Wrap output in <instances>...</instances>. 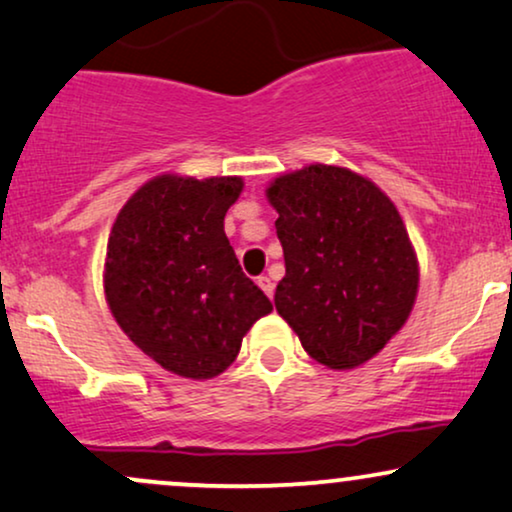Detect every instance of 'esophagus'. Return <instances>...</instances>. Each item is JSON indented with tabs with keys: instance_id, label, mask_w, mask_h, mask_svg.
<instances>
[{
	"instance_id": "esophagus-1",
	"label": "esophagus",
	"mask_w": 512,
	"mask_h": 512,
	"mask_svg": "<svg viewBox=\"0 0 512 512\" xmlns=\"http://www.w3.org/2000/svg\"><path fill=\"white\" fill-rule=\"evenodd\" d=\"M256 285L263 289V294H266L268 299H273V294H275V282L270 280L268 275H261V277H258V280H256Z\"/></svg>"
}]
</instances>
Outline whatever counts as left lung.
Wrapping results in <instances>:
<instances>
[{"mask_svg": "<svg viewBox=\"0 0 512 512\" xmlns=\"http://www.w3.org/2000/svg\"><path fill=\"white\" fill-rule=\"evenodd\" d=\"M266 197L285 251L277 313L330 370L368 363L406 325L420 285L394 201L365 175L327 163L280 175Z\"/></svg>", "mask_w": 512, "mask_h": 512, "instance_id": "8db88e82", "label": "left lung"}]
</instances>
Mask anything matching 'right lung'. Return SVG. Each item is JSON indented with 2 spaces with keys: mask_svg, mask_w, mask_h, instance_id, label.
I'll list each match as a JSON object with an SVG mask.
<instances>
[{
  "mask_svg": "<svg viewBox=\"0 0 512 512\" xmlns=\"http://www.w3.org/2000/svg\"><path fill=\"white\" fill-rule=\"evenodd\" d=\"M242 189L237 175H156L125 201L106 244L111 315L151 361L187 380L230 368L244 334L273 311L225 237Z\"/></svg>",
  "mask_w": 512,
  "mask_h": 512,
  "instance_id": "obj_1",
  "label": "right lung"
}]
</instances>
